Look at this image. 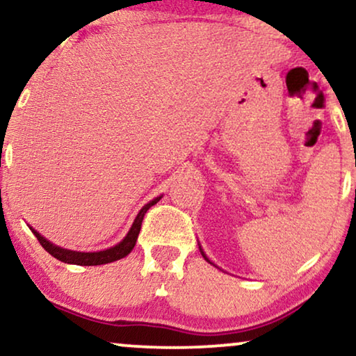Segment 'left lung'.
<instances>
[{
  "label": "left lung",
  "instance_id": "left-lung-1",
  "mask_svg": "<svg viewBox=\"0 0 356 356\" xmlns=\"http://www.w3.org/2000/svg\"><path fill=\"white\" fill-rule=\"evenodd\" d=\"M198 248H200V252H202V255H203V257H205V260H207V262H210V264H213V262H211V260L207 257V254H205V252H203V249H202V245H200V243H198ZM213 265H215V264H213ZM215 267H216V265H215Z\"/></svg>",
  "mask_w": 356,
  "mask_h": 356
}]
</instances>
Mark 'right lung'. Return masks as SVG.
I'll return each mask as SVG.
<instances>
[{"label": "right lung", "mask_w": 356, "mask_h": 356, "mask_svg": "<svg viewBox=\"0 0 356 356\" xmlns=\"http://www.w3.org/2000/svg\"><path fill=\"white\" fill-rule=\"evenodd\" d=\"M163 195L153 198V200L146 203V205L141 208L138 211V215H136L134 225H131L130 231L127 233L125 238H123L120 243L112 245V248L108 249H104V250H97V252H78V250H71V249H65V248H60V245H55L54 243H50L49 239H45L44 236H42L39 231H35L34 227H31V231L34 233V236L37 239H39V243L42 244V248H44L47 252L50 255H54L55 259H58L60 262H65V264H73V265H104V264H111V262H115V260H120L123 257H127L131 250H134L135 244H136V239H138V234H140V229H141V222H143V218H145V213L149 210L151 207L156 205Z\"/></svg>", "instance_id": "obj_1"}]
</instances>
